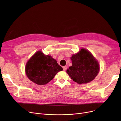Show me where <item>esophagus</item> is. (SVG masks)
<instances>
[{"mask_svg": "<svg viewBox=\"0 0 121 121\" xmlns=\"http://www.w3.org/2000/svg\"><path fill=\"white\" fill-rule=\"evenodd\" d=\"M63 70H64V71H66V69H67V67L66 66L63 67Z\"/></svg>", "mask_w": 121, "mask_h": 121, "instance_id": "esophagus-1", "label": "esophagus"}]
</instances>
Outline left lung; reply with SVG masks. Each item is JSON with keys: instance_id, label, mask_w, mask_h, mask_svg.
<instances>
[{"instance_id": "obj_1", "label": "left lung", "mask_w": 121, "mask_h": 121, "mask_svg": "<svg viewBox=\"0 0 121 121\" xmlns=\"http://www.w3.org/2000/svg\"><path fill=\"white\" fill-rule=\"evenodd\" d=\"M72 66L67 73L77 83L86 84L94 80L99 71V64L92 53L85 48L71 57Z\"/></svg>"}]
</instances>
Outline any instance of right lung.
<instances>
[{"instance_id":"right-lung-1","label":"right lung","mask_w":121,"mask_h":121,"mask_svg":"<svg viewBox=\"0 0 121 121\" xmlns=\"http://www.w3.org/2000/svg\"><path fill=\"white\" fill-rule=\"evenodd\" d=\"M25 69L31 81L41 85L53 79L57 73L63 71V68L50 55L38 51L27 61Z\"/></svg>"}]
</instances>
